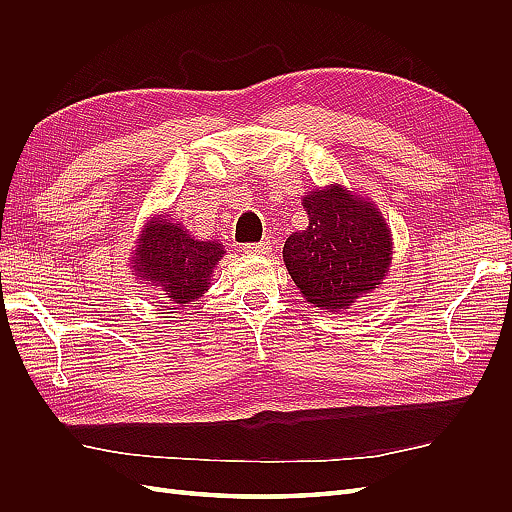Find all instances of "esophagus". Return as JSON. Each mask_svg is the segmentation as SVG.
Returning a JSON list of instances; mask_svg holds the SVG:
<instances>
[{
    "mask_svg": "<svg viewBox=\"0 0 512 512\" xmlns=\"http://www.w3.org/2000/svg\"><path fill=\"white\" fill-rule=\"evenodd\" d=\"M243 250H245L247 254H269L271 241L265 239V241H258V243H245Z\"/></svg>",
    "mask_w": 512,
    "mask_h": 512,
    "instance_id": "1",
    "label": "esophagus"
}]
</instances>
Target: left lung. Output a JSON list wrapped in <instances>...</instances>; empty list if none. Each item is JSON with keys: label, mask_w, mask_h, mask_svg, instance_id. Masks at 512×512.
<instances>
[{"label": "left lung", "mask_w": 512, "mask_h": 512, "mask_svg": "<svg viewBox=\"0 0 512 512\" xmlns=\"http://www.w3.org/2000/svg\"><path fill=\"white\" fill-rule=\"evenodd\" d=\"M303 207L309 226L286 239V269L309 303L346 309L384 280L391 232L376 207L342 185L307 194Z\"/></svg>", "instance_id": "1"}]
</instances>
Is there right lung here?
<instances>
[{
  "instance_id": "add662e5",
  "label": "right lung",
  "mask_w": 512,
  "mask_h": 512,
  "mask_svg": "<svg viewBox=\"0 0 512 512\" xmlns=\"http://www.w3.org/2000/svg\"><path fill=\"white\" fill-rule=\"evenodd\" d=\"M222 256L220 243L198 241L168 220H151L138 239L134 269L143 280L162 288L168 301L183 305L205 294Z\"/></svg>"
}]
</instances>
